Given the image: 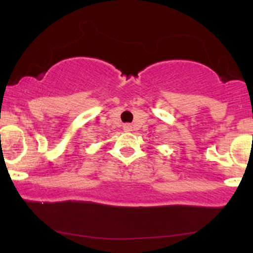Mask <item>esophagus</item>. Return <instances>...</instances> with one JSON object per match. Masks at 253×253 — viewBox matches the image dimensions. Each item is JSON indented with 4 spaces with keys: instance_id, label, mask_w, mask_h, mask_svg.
<instances>
[{
    "instance_id": "obj_1",
    "label": "esophagus",
    "mask_w": 253,
    "mask_h": 253,
    "mask_svg": "<svg viewBox=\"0 0 253 253\" xmlns=\"http://www.w3.org/2000/svg\"><path fill=\"white\" fill-rule=\"evenodd\" d=\"M124 129L126 130V132H129V130H132V125H130V124H125L124 125Z\"/></svg>"
}]
</instances>
